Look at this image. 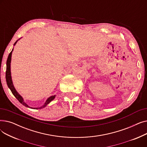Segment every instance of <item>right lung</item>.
<instances>
[{
    "label": "right lung",
    "mask_w": 147,
    "mask_h": 147,
    "mask_svg": "<svg viewBox=\"0 0 147 147\" xmlns=\"http://www.w3.org/2000/svg\"><path fill=\"white\" fill-rule=\"evenodd\" d=\"M17 42L14 43V45H15V43H17ZM13 51V49H12ZM12 51L10 52V53L9 54V56L7 57V61H6V83L7 84V86L9 87V88L10 89V90H11L12 94L15 96V97L16 98L19 102L22 104L23 105H24L27 107H30L24 101V100H23L22 98L21 97V96L17 92V90H15V89L14 88V86L13 85V83H12V79H11V55H12ZM55 95H53V96H51V97H49L47 100H46V102L43 105H42V107H39V108H34V109H43V108L45 107L46 105H47L51 101H52V100L55 98ZM31 108V107H30ZM31 109H32V108H31Z\"/></svg>",
    "instance_id": "1"
}]
</instances>
